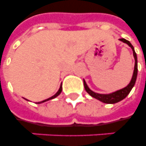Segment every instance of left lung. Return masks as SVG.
I'll return each instance as SVG.
<instances>
[{
    "instance_id": "left-lung-1",
    "label": "left lung",
    "mask_w": 146,
    "mask_h": 146,
    "mask_svg": "<svg viewBox=\"0 0 146 146\" xmlns=\"http://www.w3.org/2000/svg\"><path fill=\"white\" fill-rule=\"evenodd\" d=\"M120 42H123V43H126L127 44H128L130 48L133 50V57L134 59H135V66H134V70L133 73V76H132V79L130 80V82L127 86L121 89H119L117 91L113 92H111V93L109 94H99L97 93V92H95L92 90L89 89V86H87L86 82L85 81V80H83V83H84V87L86 91L88 92V93L90 95L92 98H95L96 99H98L100 102H103V103H106V104H115V103H117V102L122 101L123 99H124L125 98L127 97L129 93L130 92V91L132 90V89L133 88L134 85L136 83V78H137V73H138V65H137V56H136V54L135 52V50H134L133 46L132 45L131 43L127 41L125 38H120L119 39Z\"/></svg>"
}]
</instances>
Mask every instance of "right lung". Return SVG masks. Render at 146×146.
Masks as SVG:
<instances>
[{
    "label": "right lung",
    "instance_id": "obj_1",
    "mask_svg": "<svg viewBox=\"0 0 146 146\" xmlns=\"http://www.w3.org/2000/svg\"><path fill=\"white\" fill-rule=\"evenodd\" d=\"M61 92H62V83H61V84H60V86L59 90H58V91L57 92V93L55 94V95H54V96H51V97L48 98V99H45V100H44V101H42V102H36V104H42V103H43V102H48V101H49V100H51V99H53V98H55L57 97V96H59L60 94L61 93ZM25 99H26V98H25ZM26 100H27V99H26Z\"/></svg>",
    "mask_w": 146,
    "mask_h": 146
}]
</instances>
